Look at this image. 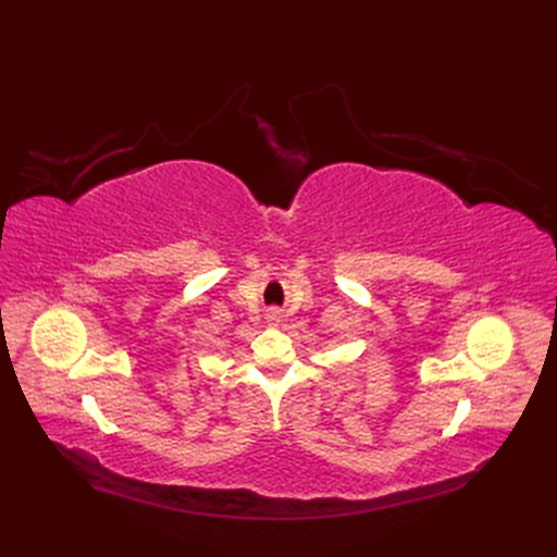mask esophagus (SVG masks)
<instances>
[{"mask_svg":"<svg viewBox=\"0 0 557 557\" xmlns=\"http://www.w3.org/2000/svg\"><path fill=\"white\" fill-rule=\"evenodd\" d=\"M267 320H269V325H277L280 323V311L277 309H269L267 311Z\"/></svg>","mask_w":557,"mask_h":557,"instance_id":"1","label":"esophagus"}]
</instances>
